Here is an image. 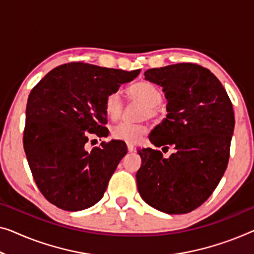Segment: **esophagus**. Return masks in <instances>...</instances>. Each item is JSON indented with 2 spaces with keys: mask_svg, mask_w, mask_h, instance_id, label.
I'll return each instance as SVG.
<instances>
[{
  "mask_svg": "<svg viewBox=\"0 0 254 254\" xmlns=\"http://www.w3.org/2000/svg\"><path fill=\"white\" fill-rule=\"evenodd\" d=\"M134 149V146L132 145V143H127V150L128 151H133Z\"/></svg>",
  "mask_w": 254,
  "mask_h": 254,
  "instance_id": "1",
  "label": "esophagus"
}]
</instances>
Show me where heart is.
Returning a JSON list of instances; mask_svg holds the SVG:
<instances>
[{"mask_svg":"<svg viewBox=\"0 0 254 254\" xmlns=\"http://www.w3.org/2000/svg\"><path fill=\"white\" fill-rule=\"evenodd\" d=\"M127 96L130 99L141 101L146 105L143 116L153 117L157 114V106L162 101L161 90L154 85L153 83L147 81H140L132 84L127 88ZM123 103L119 92H112L108 94L105 100V113L109 120L117 121L122 115ZM147 128L141 124H131L122 122L113 127L112 135L116 140L127 142L137 143L143 135L146 134Z\"/></svg>","mask_w":254,"mask_h":254,"instance_id":"1","label":"heart"}]
</instances>
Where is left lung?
Segmentation results:
<instances>
[{"label": "left lung", "mask_w": 254, "mask_h": 254, "mask_svg": "<svg viewBox=\"0 0 254 254\" xmlns=\"http://www.w3.org/2000/svg\"><path fill=\"white\" fill-rule=\"evenodd\" d=\"M163 88L166 119L154 127V146L175 153L138 149L141 166L137 186L141 198L169 214L188 213L210 197L227 169L235 127L233 105L220 81L195 64H176L145 71Z\"/></svg>", "instance_id": "8db88e82"}]
</instances>
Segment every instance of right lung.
<instances>
[{"instance_id":"add662e5","label":"right lung","mask_w":254,"mask_h":254,"mask_svg":"<svg viewBox=\"0 0 254 254\" xmlns=\"http://www.w3.org/2000/svg\"><path fill=\"white\" fill-rule=\"evenodd\" d=\"M139 73L70 63L49 71L30 91L24 149L40 191L57 207L81 211L103 198L127 145L112 140L88 151L85 143L89 133L107 135L106 98Z\"/></svg>"}]
</instances>
